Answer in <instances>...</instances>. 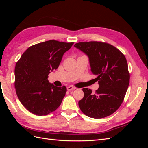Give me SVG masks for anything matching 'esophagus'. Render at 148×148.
Returning a JSON list of instances; mask_svg holds the SVG:
<instances>
[{"instance_id": "1", "label": "esophagus", "mask_w": 148, "mask_h": 148, "mask_svg": "<svg viewBox=\"0 0 148 148\" xmlns=\"http://www.w3.org/2000/svg\"><path fill=\"white\" fill-rule=\"evenodd\" d=\"M75 89H76V88L74 87V86H69L67 87V90H68L69 91H71V90H75Z\"/></svg>"}]
</instances>
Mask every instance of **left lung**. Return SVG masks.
<instances>
[{
	"instance_id": "1",
	"label": "left lung",
	"mask_w": 148,
	"mask_h": 148,
	"mask_svg": "<svg viewBox=\"0 0 148 148\" xmlns=\"http://www.w3.org/2000/svg\"><path fill=\"white\" fill-rule=\"evenodd\" d=\"M88 56L92 73L97 76L99 87L93 94L83 88L84 97L78 105L89 117L101 119L114 113L122 104L130 83L126 58L110 44L97 41L75 44Z\"/></svg>"
}]
</instances>
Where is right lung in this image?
Instances as JSON below:
<instances>
[{"instance_id": "right-lung-1", "label": "right lung", "mask_w": 148, "mask_h": 148, "mask_svg": "<svg viewBox=\"0 0 148 148\" xmlns=\"http://www.w3.org/2000/svg\"><path fill=\"white\" fill-rule=\"evenodd\" d=\"M74 42L49 40L30 46L15 68V88L21 103L30 112L46 115L55 111L65 96V86L49 83L48 75L59 66L64 53Z\"/></svg>"}]
</instances>
